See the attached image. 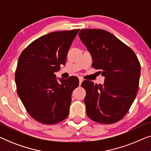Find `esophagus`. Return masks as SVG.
I'll return each instance as SVG.
<instances>
[{
	"mask_svg": "<svg viewBox=\"0 0 151 151\" xmlns=\"http://www.w3.org/2000/svg\"><path fill=\"white\" fill-rule=\"evenodd\" d=\"M82 82H83V79H82V78H79V85L80 86L81 85V84H82Z\"/></svg>",
	"mask_w": 151,
	"mask_h": 151,
	"instance_id": "34e87169",
	"label": "esophagus"
}]
</instances>
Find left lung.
Returning <instances> with one entry per match:
<instances>
[{
  "label": "left lung",
  "instance_id": "1",
  "mask_svg": "<svg viewBox=\"0 0 151 151\" xmlns=\"http://www.w3.org/2000/svg\"><path fill=\"white\" fill-rule=\"evenodd\" d=\"M78 35L91 53L93 67L105 78L103 84L82 82L86 114L100 124L118 122L137 95L141 72L138 58L129 47L105 30L82 29Z\"/></svg>",
  "mask_w": 151,
  "mask_h": 151
}]
</instances>
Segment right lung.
Wrapping results in <instances>:
<instances>
[{
  "instance_id": "obj_1",
  "label": "right lung",
  "mask_w": 151,
  "mask_h": 151,
  "mask_svg": "<svg viewBox=\"0 0 151 151\" xmlns=\"http://www.w3.org/2000/svg\"><path fill=\"white\" fill-rule=\"evenodd\" d=\"M79 29L49 33L22 51L15 73L17 93L33 118L45 124L63 121L69 115L73 91L79 85L76 76L56 79L65 65Z\"/></svg>"
}]
</instances>
